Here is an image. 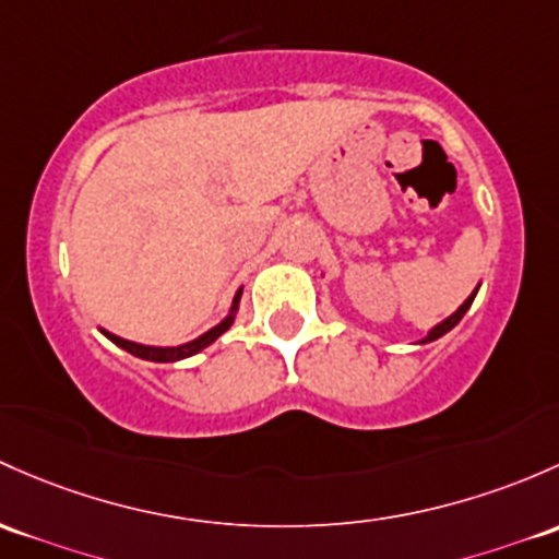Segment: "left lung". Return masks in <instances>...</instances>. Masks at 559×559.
<instances>
[{"label":"left lung","instance_id":"obj_1","mask_svg":"<svg viewBox=\"0 0 559 559\" xmlns=\"http://www.w3.org/2000/svg\"><path fill=\"white\" fill-rule=\"evenodd\" d=\"M479 286H481V284H477V289H474V292H472V295H468L466 299H463V305H461V308H457V310H455V313H450V316H448V319H444V321H439V324H437V326H431V329H428V334H426V337H420V340H418V345L433 343V340H439V337H442V334H448V332H450V329H452V326H455V324H457V321H461V319H463V316H466V310H468V308H472V302H474V297H477Z\"/></svg>","mask_w":559,"mask_h":559}]
</instances>
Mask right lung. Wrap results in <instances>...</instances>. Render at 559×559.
Wrapping results in <instances>:
<instances>
[{
	"label": "right lung",
	"instance_id": "1",
	"mask_svg": "<svg viewBox=\"0 0 559 559\" xmlns=\"http://www.w3.org/2000/svg\"><path fill=\"white\" fill-rule=\"evenodd\" d=\"M240 295H243V286H240V289L235 292V297H233V305H230V310H227V316H225V319H222L219 324H216V326H211L209 332H203L201 337L190 340V343H185V345H141V343H133V340L117 337V334L107 332V329H102V334H104V337H107V340H111V343H115L117 348H122V350H128V354H133V356L144 358V361H157V364H171V361H181V358H190V356L201 354L203 348H209V345L214 343L216 337H222V334H225L227 329L233 326V321H235V313H238V302H240Z\"/></svg>",
	"mask_w": 559,
	"mask_h": 559
}]
</instances>
